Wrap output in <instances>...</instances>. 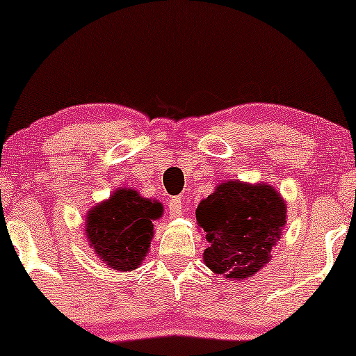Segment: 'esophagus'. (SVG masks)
Listing matches in <instances>:
<instances>
[{
  "label": "esophagus",
  "mask_w": 356,
  "mask_h": 356,
  "mask_svg": "<svg viewBox=\"0 0 356 356\" xmlns=\"http://www.w3.org/2000/svg\"><path fill=\"white\" fill-rule=\"evenodd\" d=\"M169 216L170 218H181L184 214V206H182V199L181 197H174L169 201Z\"/></svg>",
  "instance_id": "obj_1"
}]
</instances>
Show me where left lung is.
I'll return each instance as SVG.
<instances>
[{"label": "left lung", "mask_w": 356, "mask_h": 356, "mask_svg": "<svg viewBox=\"0 0 356 356\" xmlns=\"http://www.w3.org/2000/svg\"><path fill=\"white\" fill-rule=\"evenodd\" d=\"M284 199L269 184L224 181L199 202L197 226L209 243L204 264L238 281L254 276L271 261L286 224Z\"/></svg>", "instance_id": "left-lung-1"}]
</instances>
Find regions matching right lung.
I'll return each instance as SVG.
<instances>
[{"label":"right lung","instance_id":"obj_1","mask_svg":"<svg viewBox=\"0 0 356 356\" xmlns=\"http://www.w3.org/2000/svg\"><path fill=\"white\" fill-rule=\"evenodd\" d=\"M164 206L157 199L142 197L136 189L113 191L105 201L85 214V236L95 254L115 271H134L145 259Z\"/></svg>","mask_w":356,"mask_h":356}]
</instances>
